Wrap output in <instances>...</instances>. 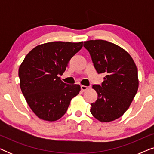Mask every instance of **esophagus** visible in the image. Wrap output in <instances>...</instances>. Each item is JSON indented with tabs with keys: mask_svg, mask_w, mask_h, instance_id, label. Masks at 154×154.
Instances as JSON below:
<instances>
[{
	"mask_svg": "<svg viewBox=\"0 0 154 154\" xmlns=\"http://www.w3.org/2000/svg\"><path fill=\"white\" fill-rule=\"evenodd\" d=\"M81 90L82 91H86L88 89V87H87V86L85 85H81Z\"/></svg>",
	"mask_w": 154,
	"mask_h": 154,
	"instance_id": "obj_1",
	"label": "esophagus"
}]
</instances>
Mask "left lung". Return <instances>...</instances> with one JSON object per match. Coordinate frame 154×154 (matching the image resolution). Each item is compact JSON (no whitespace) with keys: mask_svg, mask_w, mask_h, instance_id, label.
Returning a JSON list of instances; mask_svg holds the SVG:
<instances>
[{"mask_svg":"<svg viewBox=\"0 0 154 154\" xmlns=\"http://www.w3.org/2000/svg\"><path fill=\"white\" fill-rule=\"evenodd\" d=\"M98 73H105L102 85H93L97 93L90 112L100 122L119 119L128 110L137 92V68L127 51L111 42L91 40L84 42Z\"/></svg>","mask_w":154,"mask_h":154,"instance_id":"left-lung-1","label":"left lung"}]
</instances>
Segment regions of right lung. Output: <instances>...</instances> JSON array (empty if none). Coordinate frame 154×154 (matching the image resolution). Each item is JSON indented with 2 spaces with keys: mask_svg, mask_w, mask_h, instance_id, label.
<instances>
[{
  "mask_svg": "<svg viewBox=\"0 0 154 154\" xmlns=\"http://www.w3.org/2000/svg\"><path fill=\"white\" fill-rule=\"evenodd\" d=\"M82 47L83 42H50L37 45L25 57L19 68L20 88L39 119L57 121L81 91L79 85L64 83L60 75Z\"/></svg>",
  "mask_w": 154,
  "mask_h": 154,
  "instance_id": "1",
  "label": "right lung"
}]
</instances>
